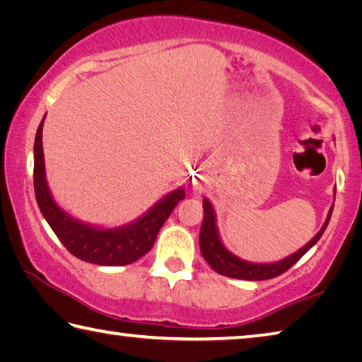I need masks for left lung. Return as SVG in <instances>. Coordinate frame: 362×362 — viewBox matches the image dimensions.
Here are the masks:
<instances>
[{"mask_svg": "<svg viewBox=\"0 0 362 362\" xmlns=\"http://www.w3.org/2000/svg\"><path fill=\"white\" fill-rule=\"evenodd\" d=\"M334 193H335V189H334ZM334 201H335V198H334ZM203 209H204V218H203V225H201V231H199V249H201V254H203V257H204V260L209 263L214 272H217L218 274H223V276L235 278V279L263 281V279L276 278V276H279V274L287 272V269L296 265V263L302 259V257L308 252V250L313 247L317 241H320V238L322 236V233L326 231L327 225H329L330 216H332L334 204L330 206L326 222L322 223L321 230L316 233L313 240L306 243L303 247H300L297 252H293L289 257H286V259L279 260V262H272V263L247 262V260H243L241 257H238L233 252H230V250L225 247L222 240H220L216 211H214V206L207 198L203 199Z\"/></svg>", "mask_w": 362, "mask_h": 362, "instance_id": "1", "label": "left lung"}]
</instances>
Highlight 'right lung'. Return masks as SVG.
<instances>
[{
	"mask_svg": "<svg viewBox=\"0 0 362 362\" xmlns=\"http://www.w3.org/2000/svg\"><path fill=\"white\" fill-rule=\"evenodd\" d=\"M45 118L41 119L36 131L33 146V187L42 217L56 233L60 243L79 260L103 267H121L137 262L153 247L158 231L179 201L185 198V188L179 187L164 194L148 211L129 223L100 226L78 220L59 206L47 185L42 153Z\"/></svg>",
	"mask_w": 362,
	"mask_h": 362,
	"instance_id": "add662e5",
	"label": "right lung"
}]
</instances>
